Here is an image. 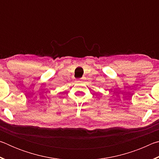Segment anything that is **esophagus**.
Instances as JSON below:
<instances>
[{
    "instance_id": "obj_1",
    "label": "esophagus",
    "mask_w": 159,
    "mask_h": 159,
    "mask_svg": "<svg viewBox=\"0 0 159 159\" xmlns=\"http://www.w3.org/2000/svg\"><path fill=\"white\" fill-rule=\"evenodd\" d=\"M80 82H81V80H76V83H80Z\"/></svg>"
}]
</instances>
